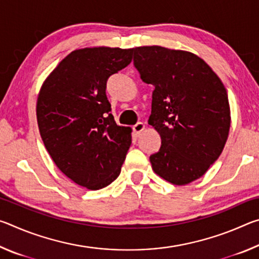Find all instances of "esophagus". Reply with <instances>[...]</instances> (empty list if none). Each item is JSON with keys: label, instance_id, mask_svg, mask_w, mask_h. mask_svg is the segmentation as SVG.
I'll list each match as a JSON object with an SVG mask.
<instances>
[{"label": "esophagus", "instance_id": "1", "mask_svg": "<svg viewBox=\"0 0 259 259\" xmlns=\"http://www.w3.org/2000/svg\"><path fill=\"white\" fill-rule=\"evenodd\" d=\"M145 129V124L143 123V122H138V123H136L134 126H133V130H134V133L137 135V136H139V134L142 133V131Z\"/></svg>", "mask_w": 259, "mask_h": 259}]
</instances>
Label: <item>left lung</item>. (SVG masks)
<instances>
[{"label": "left lung", "instance_id": "left-lung-1", "mask_svg": "<svg viewBox=\"0 0 259 259\" xmlns=\"http://www.w3.org/2000/svg\"><path fill=\"white\" fill-rule=\"evenodd\" d=\"M140 78L154 87L148 119L161 137L150 156L154 172L174 185L202 177L229 137L231 112L224 84L192 52L163 47L134 48Z\"/></svg>", "mask_w": 259, "mask_h": 259}]
</instances>
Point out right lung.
Listing matches in <instances>:
<instances>
[{"mask_svg":"<svg viewBox=\"0 0 259 259\" xmlns=\"http://www.w3.org/2000/svg\"><path fill=\"white\" fill-rule=\"evenodd\" d=\"M133 49L84 48L60 61L36 103L40 135L51 159L77 185L100 190L119 177L131 129L114 121L108 77L128 66Z\"/></svg>","mask_w":259,"mask_h":259,"instance_id":"add662e5","label":"right lung"}]
</instances>
